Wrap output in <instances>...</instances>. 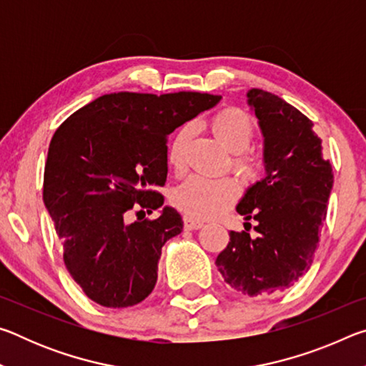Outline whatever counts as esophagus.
<instances>
[{"mask_svg":"<svg viewBox=\"0 0 366 366\" xmlns=\"http://www.w3.org/2000/svg\"><path fill=\"white\" fill-rule=\"evenodd\" d=\"M203 226L202 221L190 218V216H184V229L185 231H197V229H200Z\"/></svg>","mask_w":366,"mask_h":366,"instance_id":"obj_1","label":"esophagus"}]
</instances>
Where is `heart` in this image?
<instances>
[{
	"mask_svg": "<svg viewBox=\"0 0 366 366\" xmlns=\"http://www.w3.org/2000/svg\"><path fill=\"white\" fill-rule=\"evenodd\" d=\"M209 127L222 145L231 153H240L234 159V168L247 179H255L262 166L258 161L242 154L250 147L255 135V124L242 109L227 108L216 113L209 119ZM194 135V127L185 124L174 134L168 147V161L174 171H182L185 166V153ZM239 197V184L232 177H205L190 176L177 185L172 202L185 214L195 219H212L232 207Z\"/></svg>",
	"mask_w": 366,
	"mask_h": 366,
	"instance_id": "heart-1",
	"label": "heart"
}]
</instances>
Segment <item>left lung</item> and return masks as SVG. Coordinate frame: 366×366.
Instances as JSON below:
<instances>
[{"instance_id":"obj_1","label":"left lung","mask_w":366,"mask_h":366,"mask_svg":"<svg viewBox=\"0 0 366 366\" xmlns=\"http://www.w3.org/2000/svg\"><path fill=\"white\" fill-rule=\"evenodd\" d=\"M247 103L263 134L264 177L245 190L235 209L257 221L258 234L229 232L216 266L232 289L268 297L292 287L312 266L334 176L305 114L259 89L247 92Z\"/></svg>"}]
</instances>
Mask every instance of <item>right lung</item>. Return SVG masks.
Instances as JSON below:
<instances>
[{
    "mask_svg": "<svg viewBox=\"0 0 366 366\" xmlns=\"http://www.w3.org/2000/svg\"><path fill=\"white\" fill-rule=\"evenodd\" d=\"M219 100L198 92H119L85 104L54 132L43 202L67 271L98 305L132 307L152 294L161 249L184 226L153 190L168 176L166 140ZM159 207L157 220L130 221L134 211Z\"/></svg>",
    "mask_w": 366,
    "mask_h": 366,
    "instance_id": "right-lung-1",
    "label": "right lung"
}]
</instances>
